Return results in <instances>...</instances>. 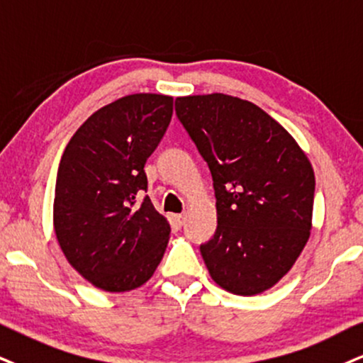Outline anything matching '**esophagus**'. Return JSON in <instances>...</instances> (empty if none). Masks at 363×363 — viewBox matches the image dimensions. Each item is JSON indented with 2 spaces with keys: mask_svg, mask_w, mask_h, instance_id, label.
<instances>
[{
  "mask_svg": "<svg viewBox=\"0 0 363 363\" xmlns=\"http://www.w3.org/2000/svg\"><path fill=\"white\" fill-rule=\"evenodd\" d=\"M173 220H174V225L182 227L183 222H185V216H182V213H180V216H174Z\"/></svg>",
  "mask_w": 363,
  "mask_h": 363,
  "instance_id": "34e87169",
  "label": "esophagus"
}]
</instances>
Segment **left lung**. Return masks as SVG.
<instances>
[{"instance_id": "8db88e82", "label": "left lung", "mask_w": 363, "mask_h": 363, "mask_svg": "<svg viewBox=\"0 0 363 363\" xmlns=\"http://www.w3.org/2000/svg\"><path fill=\"white\" fill-rule=\"evenodd\" d=\"M174 111L212 173L217 230L200 245L210 276L240 296L272 288L310 239L311 163L293 136L249 101L189 96L174 101Z\"/></svg>"}]
</instances>
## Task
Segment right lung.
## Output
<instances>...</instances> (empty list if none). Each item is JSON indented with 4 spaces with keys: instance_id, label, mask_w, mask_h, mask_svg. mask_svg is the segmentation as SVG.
Here are the masks:
<instances>
[{
    "instance_id": "1",
    "label": "right lung",
    "mask_w": 363,
    "mask_h": 363,
    "mask_svg": "<svg viewBox=\"0 0 363 363\" xmlns=\"http://www.w3.org/2000/svg\"><path fill=\"white\" fill-rule=\"evenodd\" d=\"M172 114L169 96L121 97L96 111L62 155L53 227L67 261L96 288H140L163 257L172 229L143 194L146 160Z\"/></svg>"
}]
</instances>
